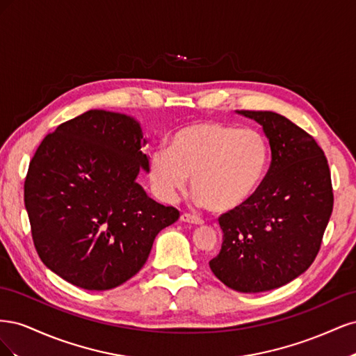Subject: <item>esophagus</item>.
Masks as SVG:
<instances>
[{"mask_svg": "<svg viewBox=\"0 0 356 356\" xmlns=\"http://www.w3.org/2000/svg\"><path fill=\"white\" fill-rule=\"evenodd\" d=\"M181 221L191 222V224H203V220L200 217H197V215H191V213H187V212L181 215Z\"/></svg>", "mask_w": 356, "mask_h": 356, "instance_id": "1", "label": "esophagus"}]
</instances>
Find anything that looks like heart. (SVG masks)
Listing matches in <instances>:
<instances>
[{
  "label": "heart",
  "mask_w": 356,
  "mask_h": 356,
  "mask_svg": "<svg viewBox=\"0 0 356 356\" xmlns=\"http://www.w3.org/2000/svg\"><path fill=\"white\" fill-rule=\"evenodd\" d=\"M267 160V141L257 129L196 122L172 135L168 149H154L148 177L156 195L165 202H174L193 177L197 202L212 212H227L252 197Z\"/></svg>",
  "instance_id": "heart-1"
}]
</instances>
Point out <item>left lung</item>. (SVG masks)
<instances>
[{
	"label": "left lung",
	"mask_w": 356,
	"mask_h": 356,
	"mask_svg": "<svg viewBox=\"0 0 356 356\" xmlns=\"http://www.w3.org/2000/svg\"><path fill=\"white\" fill-rule=\"evenodd\" d=\"M241 114L263 126L272 161L252 197L220 215L222 243L209 267L232 289L261 293L291 282L314 263L334 195L328 160L314 136L272 111Z\"/></svg>",
	"instance_id": "1"
}]
</instances>
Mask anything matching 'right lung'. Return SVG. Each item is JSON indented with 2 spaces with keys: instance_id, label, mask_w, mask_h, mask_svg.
Wrapping results in <instances>:
<instances>
[{
  "instance_id": "obj_1",
  "label": "right lung",
  "mask_w": 356,
  "mask_h": 356,
  "mask_svg": "<svg viewBox=\"0 0 356 356\" xmlns=\"http://www.w3.org/2000/svg\"><path fill=\"white\" fill-rule=\"evenodd\" d=\"M134 118L90 110L58 126L29 161L24 197L35 250L51 272L92 291L135 276L157 233L179 218L135 181L148 170Z\"/></svg>"
}]
</instances>
